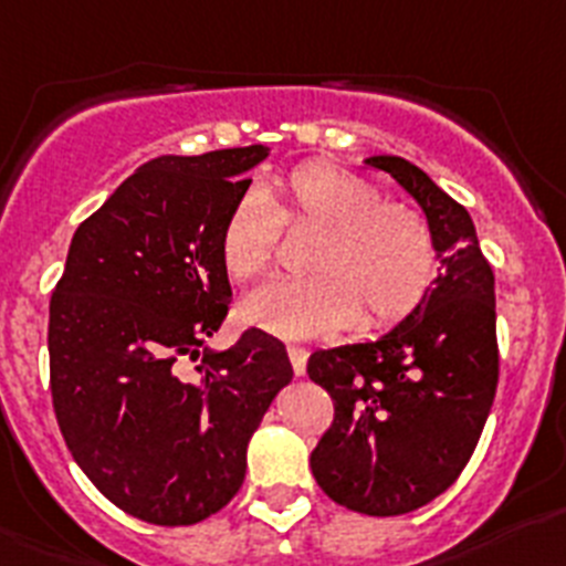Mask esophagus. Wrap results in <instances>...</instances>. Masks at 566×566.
Here are the masks:
<instances>
[{"instance_id":"obj_1","label":"esophagus","mask_w":566,"mask_h":566,"mask_svg":"<svg viewBox=\"0 0 566 566\" xmlns=\"http://www.w3.org/2000/svg\"><path fill=\"white\" fill-rule=\"evenodd\" d=\"M289 359H292V367L297 376H303L305 365H308V350L300 345H289Z\"/></svg>"}]
</instances>
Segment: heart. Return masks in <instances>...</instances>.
<instances>
[{"label":"heart","mask_w":566,"mask_h":566,"mask_svg":"<svg viewBox=\"0 0 566 566\" xmlns=\"http://www.w3.org/2000/svg\"><path fill=\"white\" fill-rule=\"evenodd\" d=\"M280 224L319 227L311 277L269 280L241 300V319L286 339L345 328L359 317L378 328L421 303L434 277V241L407 205L378 201L370 181L331 163H305L266 190L232 205L221 230V263L249 283L269 269Z\"/></svg>","instance_id":"obj_1"}]
</instances>
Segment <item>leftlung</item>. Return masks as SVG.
Here are the masks:
<instances>
[{"instance_id": "1", "label": "left lung", "mask_w": 566, "mask_h": 566, "mask_svg": "<svg viewBox=\"0 0 566 566\" xmlns=\"http://www.w3.org/2000/svg\"><path fill=\"white\" fill-rule=\"evenodd\" d=\"M418 201L440 269L421 303L387 334L317 350L308 376L334 398L311 452L319 489L367 516H398L454 483L474 452L500 378L494 272L469 210L418 165L367 157Z\"/></svg>"}]
</instances>
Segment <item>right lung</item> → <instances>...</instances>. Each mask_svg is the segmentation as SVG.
Here are the masks:
<instances>
[{
    "instance_id": "obj_1",
    "label": "right lung",
    "mask_w": 566,
    "mask_h": 566,
    "mask_svg": "<svg viewBox=\"0 0 566 566\" xmlns=\"http://www.w3.org/2000/svg\"><path fill=\"white\" fill-rule=\"evenodd\" d=\"M266 157L247 145L139 165L75 230L50 300L61 434L95 489L151 525H196L238 494L249 438L294 376L258 328L207 347L232 297L221 230Z\"/></svg>"
}]
</instances>
